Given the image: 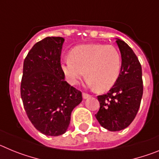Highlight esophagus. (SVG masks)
<instances>
[{"instance_id":"1","label":"esophagus","mask_w":159,"mask_h":159,"mask_svg":"<svg viewBox=\"0 0 159 159\" xmlns=\"http://www.w3.org/2000/svg\"><path fill=\"white\" fill-rule=\"evenodd\" d=\"M90 97H91V95H88V94H87V93H83V98H84V99H88V98H90Z\"/></svg>"}]
</instances>
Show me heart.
<instances>
[{"instance_id": "b5f03b06", "label": "heart", "mask_w": 159, "mask_h": 159, "mask_svg": "<svg viewBox=\"0 0 159 159\" xmlns=\"http://www.w3.org/2000/svg\"><path fill=\"white\" fill-rule=\"evenodd\" d=\"M121 56L113 46L88 43L77 46L69 57L61 60V68L68 83L78 84L86 75L90 87L107 91L120 74Z\"/></svg>"}]
</instances>
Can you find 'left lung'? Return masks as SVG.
<instances>
[{"instance_id": "8db88e82", "label": "left lung", "mask_w": 159, "mask_h": 159, "mask_svg": "<svg viewBox=\"0 0 159 159\" xmlns=\"http://www.w3.org/2000/svg\"><path fill=\"white\" fill-rule=\"evenodd\" d=\"M116 43L122 66L117 81L109 92L97 97L100 108L95 117L102 127L118 131L127 127L135 118L143 97L142 67L130 46L120 39Z\"/></svg>"}]
</instances>
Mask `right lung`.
I'll return each mask as SVG.
<instances>
[{"instance_id": "right-lung-1", "label": "right lung", "mask_w": 159, "mask_h": 159, "mask_svg": "<svg viewBox=\"0 0 159 159\" xmlns=\"http://www.w3.org/2000/svg\"><path fill=\"white\" fill-rule=\"evenodd\" d=\"M64 39L48 36L37 42L25 59L20 95L32 125L42 134L59 136L67 131L81 92L64 80L60 55Z\"/></svg>"}]
</instances>
